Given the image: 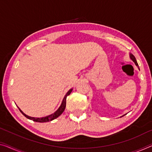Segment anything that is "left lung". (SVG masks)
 Wrapping results in <instances>:
<instances>
[{
	"mask_svg": "<svg viewBox=\"0 0 152 152\" xmlns=\"http://www.w3.org/2000/svg\"><path fill=\"white\" fill-rule=\"evenodd\" d=\"M130 59H131L133 62H134V64H135V65H136V66L138 67L139 68V65H138V63H137V60H136V58H135V57L134 56V55H132V53H130ZM126 115V114H125ZM124 115H122V116H124Z\"/></svg>",
	"mask_w": 152,
	"mask_h": 152,
	"instance_id": "left-lung-1",
	"label": "left lung"
}]
</instances>
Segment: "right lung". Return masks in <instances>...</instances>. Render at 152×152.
<instances>
[{"label":"right lung","mask_w":152,"mask_h":152,"mask_svg":"<svg viewBox=\"0 0 152 152\" xmlns=\"http://www.w3.org/2000/svg\"><path fill=\"white\" fill-rule=\"evenodd\" d=\"M72 90H73V88H71V89H70L68 92H66V94H65L64 97L63 98V100L62 101V103L60 104V106L59 107V108H58L56 111L54 113L51 114V115H47L45 117H42V118H34V117H30L27 115L26 114H25L24 112H23L21 109L18 107V109H20V111H21V113H22L23 115H24L26 118L29 119V120H33L34 122H41V123H43V122H50V121H52L53 120H55L56 118H57L59 117L61 114L63 113V111H64L65 109V107H66V97L68 96L71 94Z\"/></svg>","instance_id":"obj_1"}]
</instances>
